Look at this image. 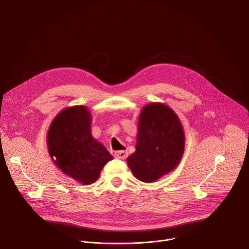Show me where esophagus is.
I'll return each instance as SVG.
<instances>
[{
  "label": "esophagus",
  "mask_w": 249,
  "mask_h": 249,
  "mask_svg": "<svg viewBox=\"0 0 249 249\" xmlns=\"http://www.w3.org/2000/svg\"><path fill=\"white\" fill-rule=\"evenodd\" d=\"M114 156H115L116 159L125 160V159L128 157V153H127L126 151H118V152H115Z\"/></svg>",
  "instance_id": "1"
}]
</instances>
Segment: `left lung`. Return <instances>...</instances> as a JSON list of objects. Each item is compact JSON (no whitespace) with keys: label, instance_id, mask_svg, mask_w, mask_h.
Returning a JSON list of instances; mask_svg holds the SVG:
<instances>
[{"label":"left lung","instance_id":"left-lung-1","mask_svg":"<svg viewBox=\"0 0 249 249\" xmlns=\"http://www.w3.org/2000/svg\"><path fill=\"white\" fill-rule=\"evenodd\" d=\"M182 124L167 105L154 102L139 116L136 151L127 158L137 179L151 183L173 170L184 153Z\"/></svg>","mask_w":249,"mask_h":249}]
</instances>
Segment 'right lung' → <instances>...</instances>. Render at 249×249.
<instances>
[{
    "instance_id": "right-lung-1",
    "label": "right lung",
    "mask_w": 249,
    "mask_h": 249,
    "mask_svg": "<svg viewBox=\"0 0 249 249\" xmlns=\"http://www.w3.org/2000/svg\"><path fill=\"white\" fill-rule=\"evenodd\" d=\"M91 115L84 105L59 112L47 133L49 155L66 174L82 184L96 181L103 166L113 158L91 136Z\"/></svg>"
}]
</instances>
